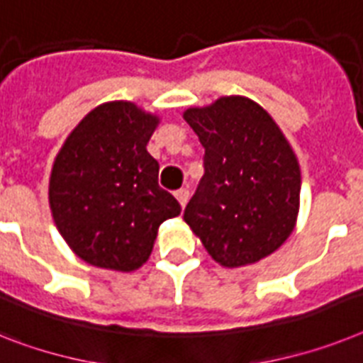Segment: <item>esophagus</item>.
<instances>
[{
    "mask_svg": "<svg viewBox=\"0 0 363 363\" xmlns=\"http://www.w3.org/2000/svg\"><path fill=\"white\" fill-rule=\"evenodd\" d=\"M174 196L178 199L179 206H182V208H185V203L189 202V191H187V189H179V191H176Z\"/></svg>",
    "mask_w": 363,
    "mask_h": 363,
    "instance_id": "34e87169",
    "label": "esophagus"
}]
</instances>
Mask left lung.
<instances>
[{
	"label": "left lung",
	"mask_w": 363,
	"mask_h": 363,
	"mask_svg": "<svg viewBox=\"0 0 363 363\" xmlns=\"http://www.w3.org/2000/svg\"><path fill=\"white\" fill-rule=\"evenodd\" d=\"M184 118L206 150L185 223L224 267L259 262L289 238L298 213L291 146L267 111L241 96L187 109Z\"/></svg>",
	"instance_id": "left-lung-1"
}]
</instances>
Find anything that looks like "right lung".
I'll list each match as a JSON object with an SVG mask.
<instances>
[{
    "instance_id": "right-lung-1",
    "label": "right lung",
    "mask_w": 363,
    "mask_h": 363,
    "mask_svg": "<svg viewBox=\"0 0 363 363\" xmlns=\"http://www.w3.org/2000/svg\"><path fill=\"white\" fill-rule=\"evenodd\" d=\"M157 118L130 101L104 104L70 133L50 179L57 228L81 259L133 271L148 259L160 224L179 215L157 184L160 164L146 152Z\"/></svg>"
}]
</instances>
